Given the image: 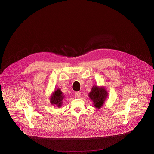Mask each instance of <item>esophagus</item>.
Returning <instances> with one entry per match:
<instances>
[{
  "label": "esophagus",
  "mask_w": 154,
  "mask_h": 154,
  "mask_svg": "<svg viewBox=\"0 0 154 154\" xmlns=\"http://www.w3.org/2000/svg\"><path fill=\"white\" fill-rule=\"evenodd\" d=\"M81 95V93L80 92H75V96L76 97H80Z\"/></svg>",
  "instance_id": "obj_1"
}]
</instances>
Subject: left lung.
Segmentation results:
<instances>
[{"instance_id": "8db88e82", "label": "left lung", "mask_w": 154, "mask_h": 154, "mask_svg": "<svg viewBox=\"0 0 154 154\" xmlns=\"http://www.w3.org/2000/svg\"><path fill=\"white\" fill-rule=\"evenodd\" d=\"M89 96L92 100L94 107L100 108L107 97V92L103 88H98L94 86L93 87L92 91L89 93Z\"/></svg>"}]
</instances>
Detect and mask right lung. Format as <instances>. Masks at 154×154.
Masks as SVG:
<instances>
[{
    "label": "right lung",
    "instance_id": "1",
    "mask_svg": "<svg viewBox=\"0 0 154 154\" xmlns=\"http://www.w3.org/2000/svg\"><path fill=\"white\" fill-rule=\"evenodd\" d=\"M63 98L64 96L62 94L61 90L58 89L54 93L53 95L52 96L51 98V102L52 104H55L58 106H61L62 101Z\"/></svg>",
    "mask_w": 154,
    "mask_h": 154
}]
</instances>
